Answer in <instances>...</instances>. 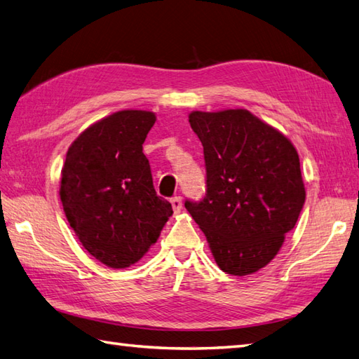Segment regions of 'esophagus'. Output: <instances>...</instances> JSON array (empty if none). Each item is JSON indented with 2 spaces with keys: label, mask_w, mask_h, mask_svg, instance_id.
<instances>
[{
  "label": "esophagus",
  "mask_w": 359,
  "mask_h": 359,
  "mask_svg": "<svg viewBox=\"0 0 359 359\" xmlns=\"http://www.w3.org/2000/svg\"><path fill=\"white\" fill-rule=\"evenodd\" d=\"M171 205H172L174 212H175V215H177V212H180V210H182V197H179V196L172 197Z\"/></svg>",
  "instance_id": "34e87169"
}]
</instances>
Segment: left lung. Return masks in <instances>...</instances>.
Instances as JSON below:
<instances>
[{"mask_svg":"<svg viewBox=\"0 0 359 359\" xmlns=\"http://www.w3.org/2000/svg\"><path fill=\"white\" fill-rule=\"evenodd\" d=\"M188 118L203 147L207 194L185 208L220 270L256 273L278 255L306 202L297 151L247 109L193 111Z\"/></svg>","mask_w":359,"mask_h":359,"instance_id":"left-lung-1","label":"left lung"}]
</instances>
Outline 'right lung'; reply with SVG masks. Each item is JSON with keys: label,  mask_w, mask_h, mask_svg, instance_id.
<instances>
[{"label": "right lung", "mask_w": 359, "mask_h": 359, "mask_svg": "<svg viewBox=\"0 0 359 359\" xmlns=\"http://www.w3.org/2000/svg\"><path fill=\"white\" fill-rule=\"evenodd\" d=\"M156 123L151 111L126 109L95 121L67 149L60 199L81 245L111 269L147 255L172 215L156 194L143 142Z\"/></svg>", "instance_id": "obj_1"}]
</instances>
